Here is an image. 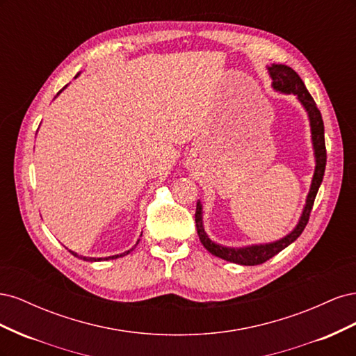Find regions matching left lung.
<instances>
[{
    "label": "left lung",
    "instance_id": "obj_1",
    "mask_svg": "<svg viewBox=\"0 0 356 356\" xmlns=\"http://www.w3.org/2000/svg\"><path fill=\"white\" fill-rule=\"evenodd\" d=\"M266 68L272 79V89L282 95H294L307 114V120L310 126V141H312V148H314V157H315V170H314V177H312V181H310V188L306 196V203L303 207V211H301V215L296 224V227L288 234H285L284 238L273 242L252 243V245H245V246H225V245L217 243L209 238L207 230H204L203 207H202V202L197 200L195 221H196V229H197V234L202 245L207 248L212 255L222 258L225 261L236 263L241 266L263 264L264 261L270 260L272 257L285 250L288 245H291L298 238L309 221V215H310L312 207H314V202L322 182V178H324L325 165H327L324 122H322L321 111L318 110L314 98H312L310 93L307 92L303 80L298 77V74L293 68L282 65V63H272V65H267Z\"/></svg>",
    "mask_w": 356,
    "mask_h": 356
}]
</instances>
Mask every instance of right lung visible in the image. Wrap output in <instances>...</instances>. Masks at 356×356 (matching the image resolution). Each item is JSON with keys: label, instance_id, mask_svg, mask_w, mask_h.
Returning <instances> with one entry per match:
<instances>
[{"label": "right lung", "instance_id": "obj_1", "mask_svg": "<svg viewBox=\"0 0 356 356\" xmlns=\"http://www.w3.org/2000/svg\"><path fill=\"white\" fill-rule=\"evenodd\" d=\"M79 75H80V72H79L77 75H75L74 79H77ZM67 88H68V84L65 86V88H62V90H59V93L55 96V98H58V96H59V95H60L63 90H65ZM141 236H143V233H141ZM138 243H139V239L136 241V243L134 245V248H131V250H127V251H124V252H122V254H117V255H110V257H99V258H96V257H84V255H80V254L74 252V251H71V250H70V252H71L74 257L80 258V260H83V261H89V263H95V261H106V260H114V258H118V257H123V255L131 254V251H134V250H135V248H136V245H138Z\"/></svg>", "mask_w": 356, "mask_h": 356}]
</instances>
